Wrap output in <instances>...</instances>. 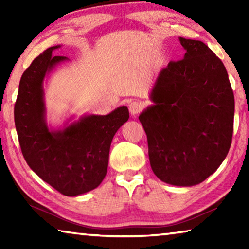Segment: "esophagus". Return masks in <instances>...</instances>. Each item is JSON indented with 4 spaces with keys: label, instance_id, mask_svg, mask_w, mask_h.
Segmentation results:
<instances>
[{
    "label": "esophagus",
    "instance_id": "obj_1",
    "mask_svg": "<svg viewBox=\"0 0 249 249\" xmlns=\"http://www.w3.org/2000/svg\"><path fill=\"white\" fill-rule=\"evenodd\" d=\"M142 107H144V105H142L141 101H134V102H132L128 105L129 112H130V114H132V115L140 114Z\"/></svg>",
    "mask_w": 249,
    "mask_h": 249
}]
</instances>
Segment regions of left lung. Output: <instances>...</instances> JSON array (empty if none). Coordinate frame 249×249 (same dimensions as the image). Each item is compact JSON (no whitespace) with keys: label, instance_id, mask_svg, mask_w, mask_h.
Returning <instances> with one entry per match:
<instances>
[{"label":"left lung","instance_id":"left-lung-1","mask_svg":"<svg viewBox=\"0 0 249 249\" xmlns=\"http://www.w3.org/2000/svg\"><path fill=\"white\" fill-rule=\"evenodd\" d=\"M183 59L160 70L141 113L154 174L178 187L201 183L229 154L234 93L221 59L200 40L180 37Z\"/></svg>","mask_w":249,"mask_h":249}]
</instances>
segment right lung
Wrapping results in <instances>:
<instances>
[{
    "instance_id": "1",
    "label": "right lung",
    "mask_w": 249,
    "mask_h": 249,
    "mask_svg": "<svg viewBox=\"0 0 249 249\" xmlns=\"http://www.w3.org/2000/svg\"><path fill=\"white\" fill-rule=\"evenodd\" d=\"M53 46L34 59L20 78L14 107L15 127L27 165L61 195H83L102 182L107 171L109 147L129 117L127 107L107 115H83L59 129L46 122L44 80L68 58L53 56Z\"/></svg>"
}]
</instances>
